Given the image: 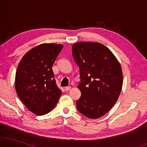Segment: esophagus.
<instances>
[{
    "label": "esophagus",
    "mask_w": 147,
    "mask_h": 147,
    "mask_svg": "<svg viewBox=\"0 0 147 147\" xmlns=\"http://www.w3.org/2000/svg\"><path fill=\"white\" fill-rule=\"evenodd\" d=\"M70 88H71V87L70 86H67V87H64V90L66 91H68L69 89H70Z\"/></svg>",
    "instance_id": "34e87169"
}]
</instances>
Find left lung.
<instances>
[{"mask_svg": "<svg viewBox=\"0 0 147 147\" xmlns=\"http://www.w3.org/2000/svg\"><path fill=\"white\" fill-rule=\"evenodd\" d=\"M72 55L80 67L78 111L89 118H100L111 109L121 92V65L112 52L98 42H77L72 46Z\"/></svg>", "mask_w": 147, "mask_h": 147, "instance_id": "left-lung-1", "label": "left lung"}]
</instances>
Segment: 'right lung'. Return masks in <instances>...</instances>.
Masks as SVG:
<instances>
[{
	"instance_id": "1",
	"label": "right lung",
	"mask_w": 147,
	"mask_h": 147,
	"mask_svg": "<svg viewBox=\"0 0 147 147\" xmlns=\"http://www.w3.org/2000/svg\"><path fill=\"white\" fill-rule=\"evenodd\" d=\"M62 45L45 43L28 51L20 61L15 78V88L22 102L38 116L49 113L62 94L56 83L52 66Z\"/></svg>"
}]
</instances>
